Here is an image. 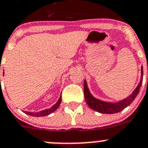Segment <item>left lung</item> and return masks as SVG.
Wrapping results in <instances>:
<instances>
[{
  "label": "left lung",
  "mask_w": 148,
  "mask_h": 148,
  "mask_svg": "<svg viewBox=\"0 0 148 148\" xmlns=\"http://www.w3.org/2000/svg\"><path fill=\"white\" fill-rule=\"evenodd\" d=\"M143 69L141 67V78H140V83L138 84V86L135 88L132 94L125 99H122L118 102H104V101L99 100L97 98L94 97L92 94L89 92L87 87L86 80L84 81V98L86 102L89 105L91 109L98 112L102 113V114H114V113L120 112V111L126 108L134 101L137 95L140 92V86L143 83Z\"/></svg>",
  "instance_id": "1"
}]
</instances>
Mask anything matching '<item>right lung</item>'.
I'll list each match as a JSON object with an SVG mask.
<instances>
[{
    "label": "right lung",
    "instance_id": "right-lung-1",
    "mask_svg": "<svg viewBox=\"0 0 148 148\" xmlns=\"http://www.w3.org/2000/svg\"><path fill=\"white\" fill-rule=\"evenodd\" d=\"M61 102H62V97H60V98L59 99L58 102L54 104V105L52 106L51 108L46 109V110H42V111H40L38 112H24L26 114L31 116H34V117H45L46 115H49V114H51L52 112H53L54 111H56L57 110L58 107L60 105Z\"/></svg>",
    "mask_w": 148,
    "mask_h": 148
}]
</instances>
